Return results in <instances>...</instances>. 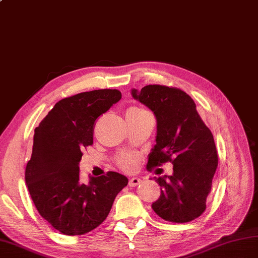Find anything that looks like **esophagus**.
Returning a JSON list of instances; mask_svg holds the SVG:
<instances>
[{
    "mask_svg": "<svg viewBox=\"0 0 258 258\" xmlns=\"http://www.w3.org/2000/svg\"><path fill=\"white\" fill-rule=\"evenodd\" d=\"M141 182H142L141 178H139V177H132V178L130 179L128 185L131 186V187H135V186H138Z\"/></svg>",
    "mask_w": 258,
    "mask_h": 258,
    "instance_id": "esophagus-1",
    "label": "esophagus"
}]
</instances>
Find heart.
<instances>
[{"instance_id":"heart-1","label":"heart","mask_w":258,"mask_h":258,"mask_svg":"<svg viewBox=\"0 0 258 258\" xmlns=\"http://www.w3.org/2000/svg\"><path fill=\"white\" fill-rule=\"evenodd\" d=\"M131 109H140L139 107H132ZM140 161V155L138 153L134 152H126V153H122L117 158V164L118 166L124 169V171H134L138 166Z\"/></svg>"}]
</instances>
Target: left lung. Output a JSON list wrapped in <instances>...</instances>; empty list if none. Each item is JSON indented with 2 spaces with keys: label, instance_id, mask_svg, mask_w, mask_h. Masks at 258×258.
<instances>
[{
  "label": "left lung",
  "instance_id": "obj_1",
  "mask_svg": "<svg viewBox=\"0 0 258 258\" xmlns=\"http://www.w3.org/2000/svg\"><path fill=\"white\" fill-rule=\"evenodd\" d=\"M136 100L151 108L157 119L156 144L147 171L171 162L173 175L154 177L161 196L152 208L163 220L187 223L206 210V199L217 168L218 155L211 130L203 122L193 98L177 87L146 85L133 90Z\"/></svg>",
  "mask_w": 258,
  "mask_h": 258
}]
</instances>
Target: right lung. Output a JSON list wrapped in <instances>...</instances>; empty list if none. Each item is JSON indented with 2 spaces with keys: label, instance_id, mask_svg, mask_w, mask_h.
Listing matches in <instances>:
<instances>
[{
  "label": "right lung",
  "instance_id": "right-lung-1",
  "mask_svg": "<svg viewBox=\"0 0 258 258\" xmlns=\"http://www.w3.org/2000/svg\"><path fill=\"white\" fill-rule=\"evenodd\" d=\"M120 98L109 89L65 97L34 130L25 182L40 215L62 234L83 235L101 225L128 183L116 172L80 182L82 151L93 144L96 119Z\"/></svg>",
  "mask_w": 258,
  "mask_h": 258
}]
</instances>
